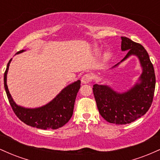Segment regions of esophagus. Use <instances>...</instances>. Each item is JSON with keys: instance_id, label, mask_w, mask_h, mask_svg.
Instances as JSON below:
<instances>
[{"instance_id": "esophagus-1", "label": "esophagus", "mask_w": 160, "mask_h": 160, "mask_svg": "<svg viewBox=\"0 0 160 160\" xmlns=\"http://www.w3.org/2000/svg\"><path fill=\"white\" fill-rule=\"evenodd\" d=\"M91 79H92V77L89 74L83 75V76H82V78H81L82 83H83V84L89 83V82L91 81Z\"/></svg>"}]
</instances>
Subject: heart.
<instances>
[{"mask_svg":"<svg viewBox=\"0 0 160 160\" xmlns=\"http://www.w3.org/2000/svg\"><path fill=\"white\" fill-rule=\"evenodd\" d=\"M95 53L98 55L99 53H100V51H98V49H96V50H95ZM111 52H110V51H108V52H106L104 55V62L108 61V60L111 58Z\"/></svg>","mask_w":160,"mask_h":160,"instance_id":"b5f03b06","label":"heart"}]
</instances>
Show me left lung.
Returning <instances> with one entry per match:
<instances>
[{
    "mask_svg": "<svg viewBox=\"0 0 160 160\" xmlns=\"http://www.w3.org/2000/svg\"><path fill=\"white\" fill-rule=\"evenodd\" d=\"M121 50L128 51L118 67L130 56L138 58L142 72L137 82L127 91L119 92L107 84L95 83L93 93L101 116L108 122L117 125L131 123L147 113L153 102L156 85L153 66L142 45L121 37Z\"/></svg>",
    "mask_w": 160,
    "mask_h": 160,
    "instance_id": "8db88e82",
    "label": "left lung"
}]
</instances>
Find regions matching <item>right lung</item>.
I'll use <instances>...</instances> for the list:
<instances>
[{"label": "right lung", "instance_id": "add662e5", "mask_svg": "<svg viewBox=\"0 0 160 160\" xmlns=\"http://www.w3.org/2000/svg\"><path fill=\"white\" fill-rule=\"evenodd\" d=\"M25 51L24 49L20 50L16 55ZM12 58L7 65L3 82L9 102L19 120L28 126L41 129H56L67 123L73 115L75 99L80 88V80H78L65 86L52 101L45 105L35 108H24L14 102L7 84V73Z\"/></svg>", "mask_w": 160, "mask_h": 160}]
</instances>
